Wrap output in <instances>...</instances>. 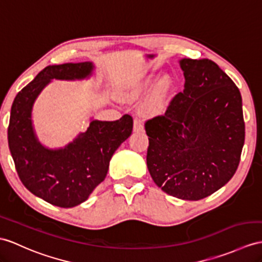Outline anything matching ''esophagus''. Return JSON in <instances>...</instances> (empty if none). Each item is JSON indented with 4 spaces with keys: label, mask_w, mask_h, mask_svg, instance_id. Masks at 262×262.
Segmentation results:
<instances>
[{
    "label": "esophagus",
    "mask_w": 262,
    "mask_h": 262,
    "mask_svg": "<svg viewBox=\"0 0 262 262\" xmlns=\"http://www.w3.org/2000/svg\"><path fill=\"white\" fill-rule=\"evenodd\" d=\"M144 131V127L143 124L140 120L136 119L135 122H133V132L136 133H140V132H143Z\"/></svg>",
    "instance_id": "1"
}]
</instances>
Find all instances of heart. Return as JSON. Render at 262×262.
Returning <instances> with one entry per match:
<instances>
[{
    "label": "heart",
    "instance_id": "heart-1",
    "mask_svg": "<svg viewBox=\"0 0 262 262\" xmlns=\"http://www.w3.org/2000/svg\"><path fill=\"white\" fill-rule=\"evenodd\" d=\"M153 85L155 86L143 101L141 109L148 116H159L167 107L170 94L173 90V80L168 74H163L159 79L153 72L139 76L129 86L120 92L119 98L126 102L138 101L150 91Z\"/></svg>",
    "mask_w": 262,
    "mask_h": 262
}]
</instances>
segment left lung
Returning <instances> with one entry per match:
<instances>
[{"label": "left lung", "mask_w": 262, "mask_h": 262, "mask_svg": "<svg viewBox=\"0 0 262 262\" xmlns=\"http://www.w3.org/2000/svg\"><path fill=\"white\" fill-rule=\"evenodd\" d=\"M184 90L164 116L145 122L146 165L165 193L203 199L237 170L245 143L242 99L233 81L211 60L181 59Z\"/></svg>", "instance_id": "left-lung-1"}]
</instances>
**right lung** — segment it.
<instances>
[{
  "instance_id": "1",
  "label": "right lung",
  "mask_w": 262,
  "mask_h": 262,
  "mask_svg": "<svg viewBox=\"0 0 262 262\" xmlns=\"http://www.w3.org/2000/svg\"><path fill=\"white\" fill-rule=\"evenodd\" d=\"M92 62L49 66L16 94L8 129L9 148L18 178L30 192L51 205L73 208L84 202L103 181L113 153L131 136L129 114L117 121L91 119L85 132L59 149L44 146L32 121L34 102L52 80H84Z\"/></svg>"
}]
</instances>
